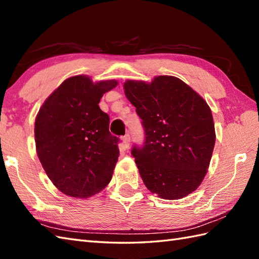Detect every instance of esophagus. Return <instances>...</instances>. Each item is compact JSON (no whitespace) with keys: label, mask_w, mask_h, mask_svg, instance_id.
Returning <instances> with one entry per match:
<instances>
[{"label":"esophagus","mask_w":259,"mask_h":259,"mask_svg":"<svg viewBox=\"0 0 259 259\" xmlns=\"http://www.w3.org/2000/svg\"><path fill=\"white\" fill-rule=\"evenodd\" d=\"M129 146H130V136L127 135L122 138V148L128 149Z\"/></svg>","instance_id":"1"}]
</instances>
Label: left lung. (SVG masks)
<instances>
[{
	"mask_svg": "<svg viewBox=\"0 0 259 259\" xmlns=\"http://www.w3.org/2000/svg\"><path fill=\"white\" fill-rule=\"evenodd\" d=\"M123 88L146 134L143 147L131 151L144 185L165 200L191 194L212 158L216 136L211 108L173 76H157L151 82L127 80Z\"/></svg>",
	"mask_w": 259,
	"mask_h": 259,
	"instance_id": "8db88e82",
	"label": "left lung"
}]
</instances>
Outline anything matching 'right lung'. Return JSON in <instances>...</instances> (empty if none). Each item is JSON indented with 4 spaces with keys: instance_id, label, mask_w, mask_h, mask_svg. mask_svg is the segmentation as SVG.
Returning <instances> with one entry per match:
<instances>
[{
    "instance_id": "add662e5",
    "label": "right lung",
    "mask_w": 259,
    "mask_h": 259,
    "mask_svg": "<svg viewBox=\"0 0 259 259\" xmlns=\"http://www.w3.org/2000/svg\"><path fill=\"white\" fill-rule=\"evenodd\" d=\"M118 81L69 77L54 90L35 119L36 152L52 183L71 196L87 198L110 182L119 157L109 116L98 104Z\"/></svg>"
}]
</instances>
